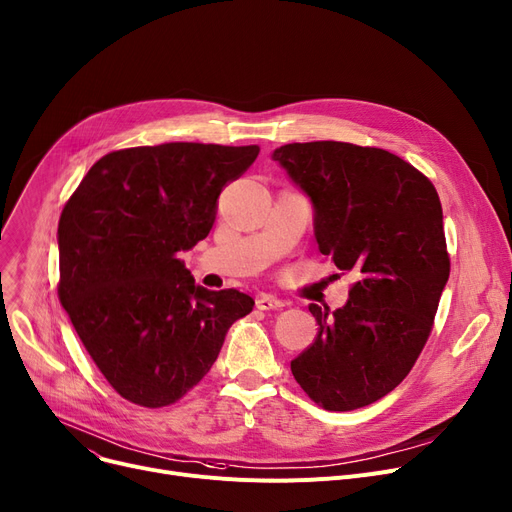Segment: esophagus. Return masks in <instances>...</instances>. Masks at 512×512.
Masks as SVG:
<instances>
[{"label": "esophagus", "mask_w": 512, "mask_h": 512, "mask_svg": "<svg viewBox=\"0 0 512 512\" xmlns=\"http://www.w3.org/2000/svg\"><path fill=\"white\" fill-rule=\"evenodd\" d=\"M257 309L259 311H271V309H282V306H286L284 300H280L278 296H271V294H259L257 300Z\"/></svg>", "instance_id": "esophagus-1"}]
</instances>
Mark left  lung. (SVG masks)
Returning <instances> with one entry per match:
<instances>
[{"mask_svg": "<svg viewBox=\"0 0 512 512\" xmlns=\"http://www.w3.org/2000/svg\"><path fill=\"white\" fill-rule=\"evenodd\" d=\"M274 160L313 201L319 251L358 278L342 309L309 306L319 331L292 374L323 410H358L407 377L430 337L451 271L438 193L381 148L286 144Z\"/></svg>", "mask_w": 512, "mask_h": 512, "instance_id": "8db88e82", "label": "left lung"}]
</instances>
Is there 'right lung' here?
I'll return each instance as SVG.
<instances>
[{
  "instance_id": "1",
  "label": "right lung",
  "mask_w": 512,
  "mask_h": 512,
  "mask_svg": "<svg viewBox=\"0 0 512 512\" xmlns=\"http://www.w3.org/2000/svg\"><path fill=\"white\" fill-rule=\"evenodd\" d=\"M259 146L170 142L109 152L59 218L65 313L102 377L127 401L166 407L216 362L255 300L195 286L177 257L208 236L222 189Z\"/></svg>"
}]
</instances>
